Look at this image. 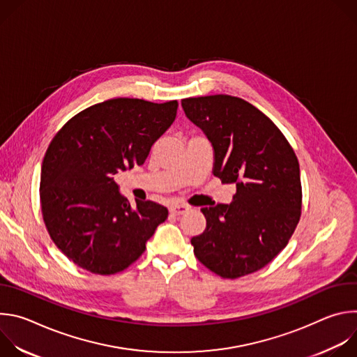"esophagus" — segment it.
<instances>
[{
    "instance_id": "34e87169",
    "label": "esophagus",
    "mask_w": 357,
    "mask_h": 357,
    "mask_svg": "<svg viewBox=\"0 0 357 357\" xmlns=\"http://www.w3.org/2000/svg\"><path fill=\"white\" fill-rule=\"evenodd\" d=\"M188 211H189V206L181 205V203H176V205H172V206L169 208V212H171L172 215H175V216H181V215L186 213Z\"/></svg>"
}]
</instances>
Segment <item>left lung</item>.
I'll use <instances>...</instances> for the list:
<instances>
[{
	"instance_id": "left-lung-1",
	"label": "left lung",
	"mask_w": 357,
	"mask_h": 357,
	"mask_svg": "<svg viewBox=\"0 0 357 357\" xmlns=\"http://www.w3.org/2000/svg\"><path fill=\"white\" fill-rule=\"evenodd\" d=\"M185 116L213 148V175L236 183L229 205L202 208L206 229L192 237L197 260L223 278L266 267L301 216L296 155L278 127L248 101L227 96L182 100Z\"/></svg>"
}]
</instances>
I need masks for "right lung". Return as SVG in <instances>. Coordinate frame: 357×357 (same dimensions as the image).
<instances>
[{
    "mask_svg": "<svg viewBox=\"0 0 357 357\" xmlns=\"http://www.w3.org/2000/svg\"><path fill=\"white\" fill-rule=\"evenodd\" d=\"M178 101L110 98L70 119L50 142L40 169L46 229L65 256L94 274L132 264L168 218L151 200L131 206L114 175L142 165L174 123Z\"/></svg>",
    "mask_w": 357,
    "mask_h": 357,
    "instance_id": "1",
    "label": "right lung"
}]
</instances>
